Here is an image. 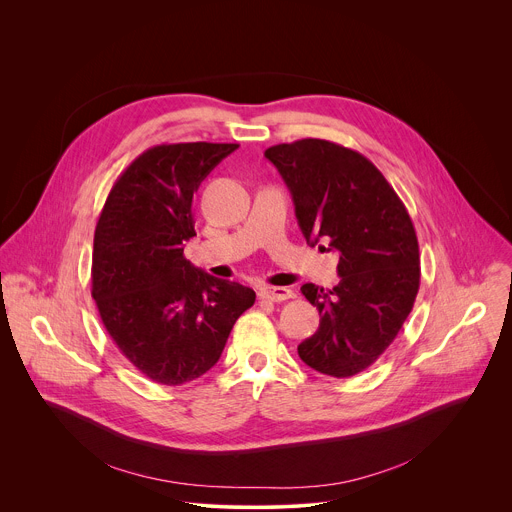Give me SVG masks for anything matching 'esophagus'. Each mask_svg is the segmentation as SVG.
<instances>
[{
    "label": "esophagus",
    "instance_id": "34e87169",
    "mask_svg": "<svg viewBox=\"0 0 512 512\" xmlns=\"http://www.w3.org/2000/svg\"><path fill=\"white\" fill-rule=\"evenodd\" d=\"M259 298L265 302H285L291 298V289L287 287H261Z\"/></svg>",
    "mask_w": 512,
    "mask_h": 512
}]
</instances>
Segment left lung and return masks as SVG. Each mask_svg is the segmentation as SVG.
Masks as SVG:
<instances>
[{
  "label": "left lung",
  "instance_id": "8db88e82",
  "mask_svg": "<svg viewBox=\"0 0 512 512\" xmlns=\"http://www.w3.org/2000/svg\"><path fill=\"white\" fill-rule=\"evenodd\" d=\"M265 158L294 198L306 241L340 253L336 287L302 285L322 318L298 354L322 375H358L413 310L421 269L411 216L377 166L344 145L308 137L271 145Z\"/></svg>",
  "mask_w": 512,
  "mask_h": 512
}]
</instances>
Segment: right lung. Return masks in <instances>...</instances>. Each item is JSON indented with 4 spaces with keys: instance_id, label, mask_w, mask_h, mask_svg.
<instances>
[{
    "instance_id": "1",
    "label": "right lung",
    "mask_w": 512,
    "mask_h": 512,
    "mask_svg": "<svg viewBox=\"0 0 512 512\" xmlns=\"http://www.w3.org/2000/svg\"><path fill=\"white\" fill-rule=\"evenodd\" d=\"M239 143H162L113 184L95 229L91 294L121 354L148 379L176 387L221 358L255 291L184 257L196 235L192 196Z\"/></svg>"
}]
</instances>
